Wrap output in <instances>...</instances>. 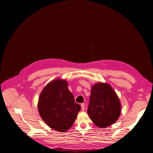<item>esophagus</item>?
Instances as JSON below:
<instances>
[{
    "label": "esophagus",
    "mask_w": 153,
    "mask_h": 153,
    "mask_svg": "<svg viewBox=\"0 0 153 153\" xmlns=\"http://www.w3.org/2000/svg\"><path fill=\"white\" fill-rule=\"evenodd\" d=\"M81 107H82V110L83 111H84V110H85V105H84L83 103L82 104V105H81Z\"/></svg>",
    "instance_id": "obj_1"
}]
</instances>
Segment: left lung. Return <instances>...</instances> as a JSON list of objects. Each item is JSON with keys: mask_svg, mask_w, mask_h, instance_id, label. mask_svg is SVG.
Masks as SVG:
<instances>
[{"mask_svg": "<svg viewBox=\"0 0 153 153\" xmlns=\"http://www.w3.org/2000/svg\"><path fill=\"white\" fill-rule=\"evenodd\" d=\"M121 110L119 97L109 83L99 82L91 87L87 114L96 126L105 128L112 125Z\"/></svg>", "mask_w": 153, "mask_h": 153, "instance_id": "left-lung-1", "label": "left lung"}]
</instances>
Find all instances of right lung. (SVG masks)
<instances>
[{"label": "right lung", "instance_id": "add662e5", "mask_svg": "<svg viewBox=\"0 0 153 153\" xmlns=\"http://www.w3.org/2000/svg\"><path fill=\"white\" fill-rule=\"evenodd\" d=\"M68 87L66 79H54L45 85L38 100L41 118L49 128L59 132L70 129L81 110Z\"/></svg>", "mask_w": 153, "mask_h": 153}]
</instances>
